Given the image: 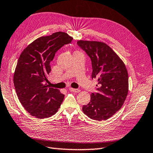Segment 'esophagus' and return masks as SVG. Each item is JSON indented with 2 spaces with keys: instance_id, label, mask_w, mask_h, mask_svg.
Here are the masks:
<instances>
[{
  "instance_id": "obj_1",
  "label": "esophagus",
  "mask_w": 153,
  "mask_h": 153,
  "mask_svg": "<svg viewBox=\"0 0 153 153\" xmlns=\"http://www.w3.org/2000/svg\"><path fill=\"white\" fill-rule=\"evenodd\" d=\"M69 91L70 92H80V90L79 89H76V88H69Z\"/></svg>"
}]
</instances>
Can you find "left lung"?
Listing matches in <instances>:
<instances>
[{
  "label": "left lung",
  "mask_w": 153,
  "mask_h": 153,
  "mask_svg": "<svg viewBox=\"0 0 153 153\" xmlns=\"http://www.w3.org/2000/svg\"><path fill=\"white\" fill-rule=\"evenodd\" d=\"M77 45L88 54L92 61V78H97V92L92 93L91 101L82 111L90 118L107 120L123 106L128 91L126 66L106 43L79 40Z\"/></svg>",
  "instance_id": "obj_1"
}]
</instances>
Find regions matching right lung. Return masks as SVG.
Wrapping results in <instances>:
<instances>
[{
	"label": "right lung",
	"instance_id": "right-lung-1",
	"mask_svg": "<svg viewBox=\"0 0 153 153\" xmlns=\"http://www.w3.org/2000/svg\"><path fill=\"white\" fill-rule=\"evenodd\" d=\"M73 38L58 32L33 41L23 50L13 74L18 98L26 111L37 118L44 119L58 111L65 95L45 83L51 71L50 63L57 51Z\"/></svg>",
	"mask_w": 153,
	"mask_h": 153
}]
</instances>
